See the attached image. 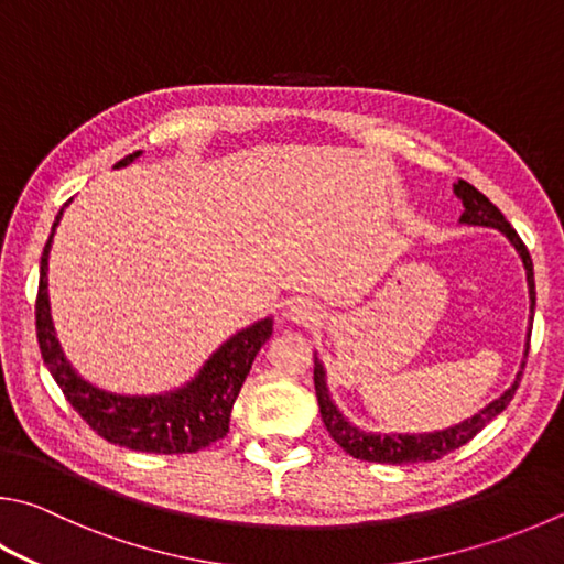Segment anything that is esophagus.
Listing matches in <instances>:
<instances>
[{"mask_svg":"<svg viewBox=\"0 0 564 564\" xmlns=\"http://www.w3.org/2000/svg\"><path fill=\"white\" fill-rule=\"evenodd\" d=\"M285 317H289V321H293V323H299V325H313V323L321 321V308H317V305L311 303V301L299 299V301H293L289 305Z\"/></svg>","mask_w":564,"mask_h":564,"instance_id":"34e87169","label":"esophagus"}]
</instances>
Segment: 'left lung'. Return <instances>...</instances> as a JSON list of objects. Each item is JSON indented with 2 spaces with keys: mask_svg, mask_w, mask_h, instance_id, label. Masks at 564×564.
Returning a JSON list of instances; mask_svg holds the SVG:
<instances>
[{
  "mask_svg": "<svg viewBox=\"0 0 564 564\" xmlns=\"http://www.w3.org/2000/svg\"><path fill=\"white\" fill-rule=\"evenodd\" d=\"M454 194L464 204V214H460V224H468V227H488V229H498L503 237L510 241L520 256V261L525 265V279H528V295H530V317H528V340H525V352H523V362H520V370L516 375L513 384H510L503 394L494 402L486 404L480 412L474 416L464 419L454 426L446 429H436V432H367V429H360L352 424L340 409H337L335 399L327 389V377H325V367L317 360L315 352V370H313V380H315V394H317V406H321V416L323 424L330 436L340 444L347 454L352 458L360 460H375V464H416V460H436L446 456L448 452H456L458 446L468 444L480 429H484L488 422L503 412V409L510 404L513 399L520 377H523L525 370V360H528V350H530V330H532V313H535V273H532V259L525 249V243L520 241L516 229L510 227L508 219L500 214V209L490 202L486 194H480L474 184H468L464 180H458L454 184Z\"/></svg>",
  "mask_w": 564,
  "mask_h": 564,
  "instance_id": "obj_1",
  "label": "left lung"
}]
</instances>
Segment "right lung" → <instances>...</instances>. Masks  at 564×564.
<instances>
[{"instance_id":"add662e5","label":"right lung","mask_w":564,"mask_h":564,"mask_svg":"<svg viewBox=\"0 0 564 564\" xmlns=\"http://www.w3.org/2000/svg\"><path fill=\"white\" fill-rule=\"evenodd\" d=\"M140 155V150L132 152L116 167H128ZM64 209L66 204L56 214L51 237L41 253L36 295L39 350L61 392L96 434L110 444L132 448V452L194 454L212 442H219L229 432L231 409L251 370L253 357L273 333V317H263V321H256L234 333L227 343H221L212 352L189 382L170 389V392L118 394L84 380L61 350L48 305V253Z\"/></svg>"}]
</instances>
